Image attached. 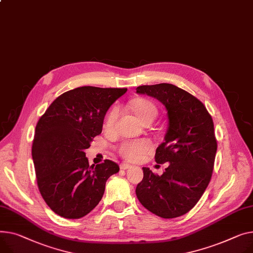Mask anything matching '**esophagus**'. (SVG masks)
I'll return each mask as SVG.
<instances>
[{
    "label": "esophagus",
    "mask_w": 253,
    "mask_h": 253,
    "mask_svg": "<svg viewBox=\"0 0 253 253\" xmlns=\"http://www.w3.org/2000/svg\"><path fill=\"white\" fill-rule=\"evenodd\" d=\"M130 168H131V166L130 165H127V164H121L120 165V169L121 170H128V169H130Z\"/></svg>",
    "instance_id": "esophagus-1"
}]
</instances>
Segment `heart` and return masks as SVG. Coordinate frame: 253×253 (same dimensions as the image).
Segmentation results:
<instances>
[{"label":"heart","instance_id":"1","mask_svg":"<svg viewBox=\"0 0 253 253\" xmlns=\"http://www.w3.org/2000/svg\"><path fill=\"white\" fill-rule=\"evenodd\" d=\"M133 110L137 115L140 120L144 119L147 117H153L154 119L156 118L158 111L156 106L146 99L136 100L133 104ZM118 115H119V109L114 108L108 115L107 118V125L113 126L117 120ZM150 141L146 139H138V140H126L124 141L119 148V151L122 157H124L127 161H137L143 155L151 149Z\"/></svg>","mask_w":253,"mask_h":253}]
</instances>
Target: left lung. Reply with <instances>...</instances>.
<instances>
[{
  "instance_id": "1",
  "label": "left lung",
  "mask_w": 253,
  "mask_h": 253,
  "mask_svg": "<svg viewBox=\"0 0 253 253\" xmlns=\"http://www.w3.org/2000/svg\"><path fill=\"white\" fill-rule=\"evenodd\" d=\"M136 93L157 98L167 110L168 127L155 158L169 163L162 176L142 168L136 196L161 217L181 216L197 204L211 178L217 147L212 119L200 100L173 84L138 86Z\"/></svg>"
}]
</instances>
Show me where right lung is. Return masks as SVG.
Instances as JSON below:
<instances>
[{"mask_svg":"<svg viewBox=\"0 0 253 253\" xmlns=\"http://www.w3.org/2000/svg\"><path fill=\"white\" fill-rule=\"evenodd\" d=\"M127 88L82 86L50 104L36 127L32 161L40 192L54 212L66 218L89 213L102 199L116 163L89 166L85 149L102 133L110 107Z\"/></svg>","mask_w":253,"mask_h":253,"instance_id":"1","label":"right lung"}]
</instances>
